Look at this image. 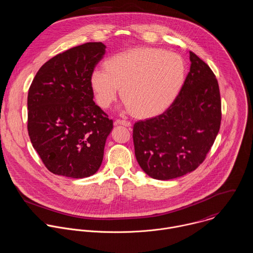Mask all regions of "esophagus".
<instances>
[{
    "label": "esophagus",
    "mask_w": 253,
    "mask_h": 253,
    "mask_svg": "<svg viewBox=\"0 0 253 253\" xmlns=\"http://www.w3.org/2000/svg\"><path fill=\"white\" fill-rule=\"evenodd\" d=\"M115 124L116 125H123V126H126V127H131V123L128 122V121H125V120H121V119H118L115 121Z\"/></svg>",
    "instance_id": "34e87169"
}]
</instances>
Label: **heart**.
Here are the masks:
<instances>
[{
	"label": "heart",
	"mask_w": 253,
	"mask_h": 253,
	"mask_svg": "<svg viewBox=\"0 0 253 253\" xmlns=\"http://www.w3.org/2000/svg\"><path fill=\"white\" fill-rule=\"evenodd\" d=\"M95 70L90 86L102 109L116 99L118 89L131 115L138 119L155 117L172 104L185 77L181 56L158 48L141 47L116 54Z\"/></svg>",
	"instance_id": "heart-1"
}]
</instances>
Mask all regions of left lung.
I'll use <instances>...</instances> for the list:
<instances>
[{
    "mask_svg": "<svg viewBox=\"0 0 253 253\" xmlns=\"http://www.w3.org/2000/svg\"><path fill=\"white\" fill-rule=\"evenodd\" d=\"M190 71L174 102L162 114L133 127L135 156L147 175L169 180L195 170L206 158L221 123L217 79L193 52Z\"/></svg>",
    "mask_w": 253,
    "mask_h": 253,
    "instance_id": "1",
    "label": "left lung"
}]
</instances>
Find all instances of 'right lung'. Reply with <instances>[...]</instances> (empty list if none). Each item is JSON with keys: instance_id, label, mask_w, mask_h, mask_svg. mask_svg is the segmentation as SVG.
I'll list each match as a JSON object with an SVG mask.
<instances>
[{"instance_id": "add662e5", "label": "right lung", "mask_w": 253, "mask_h": 253, "mask_svg": "<svg viewBox=\"0 0 253 253\" xmlns=\"http://www.w3.org/2000/svg\"><path fill=\"white\" fill-rule=\"evenodd\" d=\"M105 48L90 42L56 55L39 69L29 88V136L54 174L85 178L102 164L113 120L93 101L90 77Z\"/></svg>"}]
</instances>
